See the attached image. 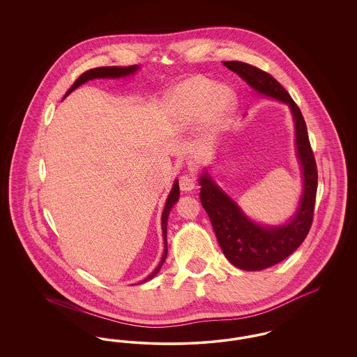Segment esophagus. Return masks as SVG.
I'll list each match as a JSON object with an SVG mask.
<instances>
[{
	"mask_svg": "<svg viewBox=\"0 0 357 357\" xmlns=\"http://www.w3.org/2000/svg\"><path fill=\"white\" fill-rule=\"evenodd\" d=\"M179 187L182 191H191L195 188V178L190 174H186L183 176H181L179 179Z\"/></svg>",
	"mask_w": 357,
	"mask_h": 357,
	"instance_id": "obj_1",
	"label": "esophagus"
}]
</instances>
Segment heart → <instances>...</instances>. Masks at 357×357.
I'll use <instances>...</instances> for the list:
<instances>
[{"instance_id": "1", "label": "heart", "mask_w": 357, "mask_h": 357, "mask_svg": "<svg viewBox=\"0 0 357 357\" xmlns=\"http://www.w3.org/2000/svg\"><path fill=\"white\" fill-rule=\"evenodd\" d=\"M171 102L176 118L183 124L195 123L210 114L211 123L220 126L230 115L234 96L223 85L214 86L207 79L192 77L174 91Z\"/></svg>"}]
</instances>
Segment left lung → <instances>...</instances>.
I'll return each instance as SVG.
<instances>
[{"label":"left lung","instance_id":"8db88e82","mask_svg":"<svg viewBox=\"0 0 357 357\" xmlns=\"http://www.w3.org/2000/svg\"><path fill=\"white\" fill-rule=\"evenodd\" d=\"M257 93L288 104L296 128V153L303 170V194L297 211L288 222L266 226L252 221L207 171L199 178L201 202L204 206L222 252L242 271H262L281 262L305 239L312 221L317 192V166L312 151L305 120L297 104L272 75L242 61H223Z\"/></svg>","mask_w":357,"mask_h":357}]
</instances>
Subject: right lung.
<instances>
[{
    "label": "right lung",
    "instance_id": "add662e5",
    "mask_svg": "<svg viewBox=\"0 0 357 357\" xmlns=\"http://www.w3.org/2000/svg\"><path fill=\"white\" fill-rule=\"evenodd\" d=\"M139 69V66H130V67H100V68L89 69L84 72L73 84L69 88L68 92L66 93V96H68L69 93L72 91H75L77 86H80L82 84H84L89 80H93V79H119V77H126V76H130V75H134L136 70ZM64 96V98H66ZM179 199V183L178 181L175 179L172 188H171L170 194L167 197V201L165 204V208H163V214H162V234H163V241H165V252L162 255V259L159 262V265L155 268L149 277H146L142 282H146V281H150L153 280V277L159 273L162 265L165 264L166 261V257H167V220H169V214H170L171 208L172 206L178 202Z\"/></svg>",
    "mask_w": 357,
    "mask_h": 357
}]
</instances>
